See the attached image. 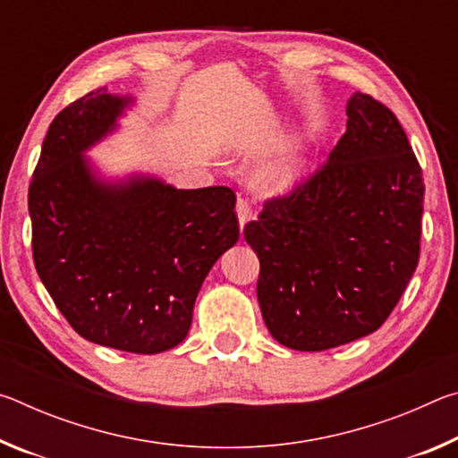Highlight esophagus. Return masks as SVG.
Here are the masks:
<instances>
[{"label":"esophagus","instance_id":"esophagus-1","mask_svg":"<svg viewBox=\"0 0 458 458\" xmlns=\"http://www.w3.org/2000/svg\"><path fill=\"white\" fill-rule=\"evenodd\" d=\"M236 214H238L240 226H244V224L252 218V214H254L252 206L244 196H238V199H236Z\"/></svg>","mask_w":458,"mask_h":458}]
</instances>
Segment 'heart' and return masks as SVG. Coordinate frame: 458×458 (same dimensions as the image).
Wrapping results in <instances>:
<instances>
[{
  "label": "heart",
  "mask_w": 458,
  "mask_h": 458,
  "mask_svg": "<svg viewBox=\"0 0 458 458\" xmlns=\"http://www.w3.org/2000/svg\"><path fill=\"white\" fill-rule=\"evenodd\" d=\"M299 155H286V157L276 159L273 164L262 165L257 175H254V185L265 193L284 191L286 188H291L294 180L299 177Z\"/></svg>",
  "instance_id": "1"
}]
</instances>
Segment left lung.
I'll list each match as a JSON object with an SVG mask.
<instances>
[{"label": "left lung", "instance_id": "obj_1", "mask_svg": "<svg viewBox=\"0 0 458 458\" xmlns=\"http://www.w3.org/2000/svg\"><path fill=\"white\" fill-rule=\"evenodd\" d=\"M424 177L390 108L355 92L327 161L244 226L278 344L323 352L384 325L420 259Z\"/></svg>", "mask_w": 458, "mask_h": 458}]
</instances>
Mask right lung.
I'll use <instances>...</instances> for the list:
<instances>
[{
	"instance_id": "1",
	"label": "right lung",
	"mask_w": 458,
	"mask_h": 458,
	"mask_svg": "<svg viewBox=\"0 0 458 458\" xmlns=\"http://www.w3.org/2000/svg\"><path fill=\"white\" fill-rule=\"evenodd\" d=\"M127 103L98 89L50 123L28 190L32 254L46 291L81 337L159 353L188 335L201 283L236 244V193L226 185L97 182L81 153L114 127Z\"/></svg>"
}]
</instances>
